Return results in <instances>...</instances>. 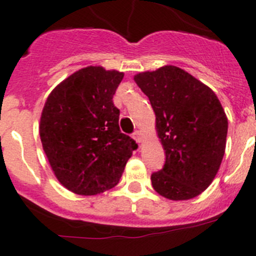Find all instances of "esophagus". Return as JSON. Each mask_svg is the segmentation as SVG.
Returning <instances> with one entry per match:
<instances>
[{
	"mask_svg": "<svg viewBox=\"0 0 256 256\" xmlns=\"http://www.w3.org/2000/svg\"><path fill=\"white\" fill-rule=\"evenodd\" d=\"M132 136L133 138H134L136 142H138V144H140V142L144 140V134H142V132H140V130H136Z\"/></svg>",
	"mask_w": 256,
	"mask_h": 256,
	"instance_id": "esophagus-1",
	"label": "esophagus"
}]
</instances>
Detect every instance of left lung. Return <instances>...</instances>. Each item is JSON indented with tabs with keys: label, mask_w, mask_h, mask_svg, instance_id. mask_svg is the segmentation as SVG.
<instances>
[{
	"label": "left lung",
	"mask_w": 256,
	"mask_h": 256,
	"mask_svg": "<svg viewBox=\"0 0 256 256\" xmlns=\"http://www.w3.org/2000/svg\"><path fill=\"white\" fill-rule=\"evenodd\" d=\"M148 96L165 165L151 175L152 186L171 200H186L214 179L226 148L228 122L208 86L175 66L134 76Z\"/></svg>",
	"instance_id": "1"
}]
</instances>
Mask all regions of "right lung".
I'll return each mask as SVG.
<instances>
[{"label": "right lung", "mask_w": 256, "mask_h": 256, "mask_svg": "<svg viewBox=\"0 0 256 256\" xmlns=\"http://www.w3.org/2000/svg\"><path fill=\"white\" fill-rule=\"evenodd\" d=\"M124 74L90 66L62 81L42 112V144L58 182L81 196L119 182L136 140L120 132L112 96Z\"/></svg>", "instance_id": "right-lung-1"}]
</instances>
